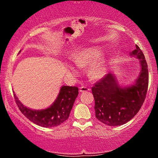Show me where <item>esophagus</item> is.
I'll list each match as a JSON object with an SVG mask.
<instances>
[{"label":"esophagus","mask_w":158,"mask_h":158,"mask_svg":"<svg viewBox=\"0 0 158 158\" xmlns=\"http://www.w3.org/2000/svg\"><path fill=\"white\" fill-rule=\"evenodd\" d=\"M80 92L81 93H83V92H86V91H88V90H90L89 88H88L87 87H85V86H81L80 88Z\"/></svg>","instance_id":"1"}]
</instances>
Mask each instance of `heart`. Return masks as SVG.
I'll return each instance as SVG.
<instances>
[{"mask_svg": "<svg viewBox=\"0 0 158 158\" xmlns=\"http://www.w3.org/2000/svg\"><path fill=\"white\" fill-rule=\"evenodd\" d=\"M102 54V50L98 47L87 48L76 54L73 61L79 68L90 66L88 70L90 77L94 79H101L106 75L108 70V63L106 59H99ZM69 70L73 73H77L79 70L75 67L70 66Z\"/></svg>", "mask_w": 158, "mask_h": 158, "instance_id": "b5f03b06", "label": "heart"}]
</instances>
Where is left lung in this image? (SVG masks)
I'll use <instances>...</instances> for the list:
<instances>
[{"mask_svg": "<svg viewBox=\"0 0 158 158\" xmlns=\"http://www.w3.org/2000/svg\"><path fill=\"white\" fill-rule=\"evenodd\" d=\"M130 56L139 59V72L129 85H119L114 72L107 74L92 88L95 100V114L98 120L110 126L125 124L140 109L147 94L148 65L137 45Z\"/></svg>", "mask_w": 158, "mask_h": 158, "instance_id": "8db88e82", "label": "left lung"}]
</instances>
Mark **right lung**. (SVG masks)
Listing matches in <instances>:
<instances>
[{
  "label": "right lung",
  "instance_id": "add662e5",
  "mask_svg": "<svg viewBox=\"0 0 158 158\" xmlns=\"http://www.w3.org/2000/svg\"><path fill=\"white\" fill-rule=\"evenodd\" d=\"M13 93L16 104L27 119L39 126L52 128L59 126L68 119L73 103L79 94V89L75 86H61L53 103L48 108L41 110L31 109L23 106L16 97L15 92Z\"/></svg>",
  "mask_w": 158,
  "mask_h": 158
}]
</instances>
